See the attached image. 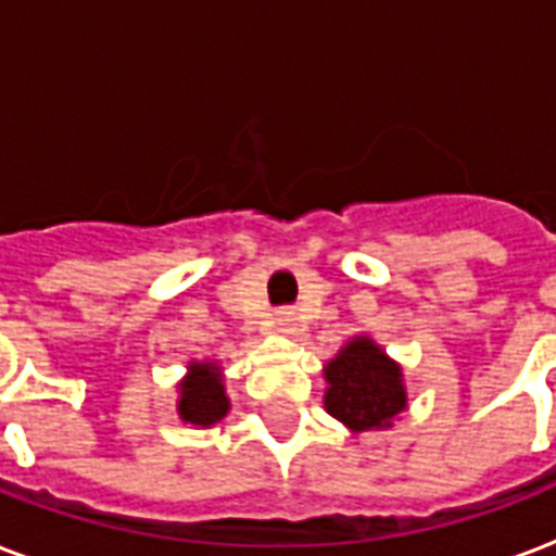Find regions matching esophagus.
Listing matches in <instances>:
<instances>
[{
	"label": "esophagus",
	"instance_id": "obj_1",
	"mask_svg": "<svg viewBox=\"0 0 556 556\" xmlns=\"http://www.w3.org/2000/svg\"><path fill=\"white\" fill-rule=\"evenodd\" d=\"M274 326H277L279 331H296V312L294 308H279L277 314H274Z\"/></svg>",
	"mask_w": 556,
	"mask_h": 556
}]
</instances>
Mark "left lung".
<instances>
[{
  "label": "left lung",
  "instance_id": "left-lung-1",
  "mask_svg": "<svg viewBox=\"0 0 556 556\" xmlns=\"http://www.w3.org/2000/svg\"><path fill=\"white\" fill-rule=\"evenodd\" d=\"M326 409L352 430L389 427L406 404L401 369L371 340L355 338L326 366Z\"/></svg>",
  "mask_w": 556,
  "mask_h": 556
}]
</instances>
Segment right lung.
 Here are the masks:
<instances>
[{"mask_svg":"<svg viewBox=\"0 0 556 556\" xmlns=\"http://www.w3.org/2000/svg\"><path fill=\"white\" fill-rule=\"evenodd\" d=\"M227 395L218 378V369L213 364H195L190 366V378L181 383V401H178V413L187 424H216L218 418L227 415Z\"/></svg>","mask_w":556,"mask_h":556,"instance_id":"1","label":"right lung"}]
</instances>
